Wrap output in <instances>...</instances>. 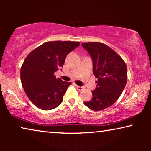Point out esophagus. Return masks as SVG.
Wrapping results in <instances>:
<instances>
[{"mask_svg": "<svg viewBox=\"0 0 151 151\" xmlns=\"http://www.w3.org/2000/svg\"><path fill=\"white\" fill-rule=\"evenodd\" d=\"M76 88H77V89L78 91H82V90L84 89L83 86H78V85H76Z\"/></svg>", "mask_w": 151, "mask_h": 151, "instance_id": "esophagus-1", "label": "esophagus"}]
</instances>
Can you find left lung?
Instances as JSON below:
<instances>
[{
    "mask_svg": "<svg viewBox=\"0 0 151 151\" xmlns=\"http://www.w3.org/2000/svg\"><path fill=\"white\" fill-rule=\"evenodd\" d=\"M93 64L94 76L98 78L93 98L84 104L93 111H101L113 105L120 96L127 82V67L123 59L106 45L84 42Z\"/></svg>",
    "mask_w": 151,
    "mask_h": 151,
    "instance_id": "8db88e82",
    "label": "left lung"
}]
</instances>
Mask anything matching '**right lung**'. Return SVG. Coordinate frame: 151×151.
<instances>
[{"label":"right lung","mask_w":151,"mask_h":151,"mask_svg":"<svg viewBox=\"0 0 151 151\" xmlns=\"http://www.w3.org/2000/svg\"><path fill=\"white\" fill-rule=\"evenodd\" d=\"M80 45L73 41H51L43 43L24 59L20 80L31 102L42 110L56 108L71 82L56 78L54 73L63 67L65 58Z\"/></svg>","instance_id":"1"}]
</instances>
